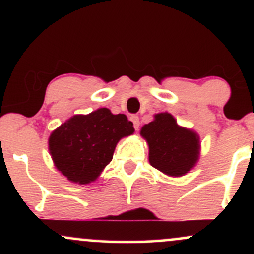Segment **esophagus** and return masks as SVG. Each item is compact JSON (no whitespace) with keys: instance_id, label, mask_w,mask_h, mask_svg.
Here are the masks:
<instances>
[{"instance_id":"esophagus-1","label":"esophagus","mask_w":254,"mask_h":254,"mask_svg":"<svg viewBox=\"0 0 254 254\" xmlns=\"http://www.w3.org/2000/svg\"><path fill=\"white\" fill-rule=\"evenodd\" d=\"M130 119H131V122H132L133 123V127H135V130H138V127H139V118H138V116H131L130 117Z\"/></svg>"}]
</instances>
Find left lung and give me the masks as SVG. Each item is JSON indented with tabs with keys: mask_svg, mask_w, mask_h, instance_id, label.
I'll return each instance as SVG.
<instances>
[{
	"mask_svg": "<svg viewBox=\"0 0 254 254\" xmlns=\"http://www.w3.org/2000/svg\"><path fill=\"white\" fill-rule=\"evenodd\" d=\"M149 147V162L170 177H182L197 164L199 137L194 131L177 124L171 113H157L141 129Z\"/></svg>",
	"mask_w": 254,
	"mask_h": 254,
	"instance_id": "1",
	"label": "left lung"
}]
</instances>
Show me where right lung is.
I'll return each instance as SVG.
<instances>
[{
  "label": "right lung",
  "instance_id": "1",
  "mask_svg": "<svg viewBox=\"0 0 254 254\" xmlns=\"http://www.w3.org/2000/svg\"><path fill=\"white\" fill-rule=\"evenodd\" d=\"M133 131L127 116L113 115L103 107L89 115L74 116L52 131L49 150L64 177L84 185L100 176L112 160L119 139Z\"/></svg>",
  "mask_w": 254,
  "mask_h": 254
}]
</instances>
